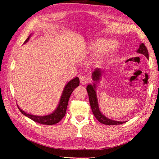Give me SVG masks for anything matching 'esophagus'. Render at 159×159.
<instances>
[{"instance_id":"1","label":"esophagus","mask_w":159,"mask_h":159,"mask_svg":"<svg viewBox=\"0 0 159 159\" xmlns=\"http://www.w3.org/2000/svg\"><path fill=\"white\" fill-rule=\"evenodd\" d=\"M80 83L81 85H86L88 83V79L87 77L82 76L80 77Z\"/></svg>"}]
</instances>
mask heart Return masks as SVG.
I'll use <instances>...</instances> for the list:
<instances>
[{
  "instance_id": "heart-1",
  "label": "heart",
  "mask_w": 159,
  "mask_h": 159,
  "mask_svg": "<svg viewBox=\"0 0 159 159\" xmlns=\"http://www.w3.org/2000/svg\"><path fill=\"white\" fill-rule=\"evenodd\" d=\"M118 47V43L115 40L107 42V40L100 38L89 42L88 48L91 52H98L97 60L102 63L116 51Z\"/></svg>"
}]
</instances>
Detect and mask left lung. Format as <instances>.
<instances>
[{
	"label": "left lung",
	"instance_id": "obj_1",
	"mask_svg": "<svg viewBox=\"0 0 159 159\" xmlns=\"http://www.w3.org/2000/svg\"><path fill=\"white\" fill-rule=\"evenodd\" d=\"M137 52L141 54V55H143L147 57V59H149V55H148V51L146 48V46H145L143 43H141L139 48L137 50ZM104 73V71H102L99 68H96L95 71L92 73V79L94 81L93 85H88L87 87V93H88L89 96V103L91 108H92V112L94 115V116L96 117V119L100 121V123L106 125H118V124H121L125 123V121H115L112 120L111 119H109L101 113L100 111L99 107H98V99H97V95L96 92V82H98L101 76H102V74Z\"/></svg>",
	"mask_w": 159,
	"mask_h": 159
}]
</instances>
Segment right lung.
I'll return each mask as SVG.
<instances>
[{
	"label": "right lung",
	"mask_w": 159,
	"mask_h": 159,
	"mask_svg": "<svg viewBox=\"0 0 159 159\" xmlns=\"http://www.w3.org/2000/svg\"><path fill=\"white\" fill-rule=\"evenodd\" d=\"M31 36V34L29 36V38L25 40V42L24 43H26L29 41L30 39V37ZM80 80L78 77L74 78V79L71 80L66 84V85L64 87V89L63 91L62 95L61 96V98L59 100V102L58 104V107H57L55 111L50 113L49 115H47L45 116H34V115L29 114L26 113L22 110L20 108L18 107V108L19 109L20 111L21 112L24 116L28 117L30 119L33 120L35 122H38L41 124H46V125H53L59 122V121L61 120L62 118L65 116L66 113V109L67 107V104H68V100L70 99V97L71 96V93H72L74 89L76 88V87L79 85Z\"/></svg>",
	"instance_id": "obj_1"
}]
</instances>
